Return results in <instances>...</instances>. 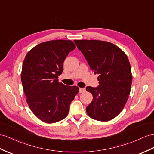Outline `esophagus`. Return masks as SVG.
<instances>
[{
	"label": "esophagus",
	"mask_w": 154,
	"mask_h": 154,
	"mask_svg": "<svg viewBox=\"0 0 154 154\" xmlns=\"http://www.w3.org/2000/svg\"><path fill=\"white\" fill-rule=\"evenodd\" d=\"M84 92H85V88H79V93H83Z\"/></svg>",
	"instance_id": "34e87169"
}]
</instances>
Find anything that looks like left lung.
<instances>
[{
	"instance_id": "left-lung-1",
	"label": "left lung",
	"mask_w": 154,
	"mask_h": 154,
	"mask_svg": "<svg viewBox=\"0 0 154 154\" xmlns=\"http://www.w3.org/2000/svg\"><path fill=\"white\" fill-rule=\"evenodd\" d=\"M74 42L90 69L100 74L98 87H86V91L93 96L86 112L96 120H111L123 110L131 91L132 74L127 55L111 42L92 39Z\"/></svg>"
}]
</instances>
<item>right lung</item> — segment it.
Wrapping results in <instances>:
<instances>
[{"instance_id": "right-lung-1", "label": "right lung", "mask_w": 154, "mask_h": 154, "mask_svg": "<svg viewBox=\"0 0 154 154\" xmlns=\"http://www.w3.org/2000/svg\"><path fill=\"white\" fill-rule=\"evenodd\" d=\"M75 49L71 40L44 42L30 49L23 61L21 78L26 101L34 115L45 123L65 118L79 92L76 86L64 85L57 79L65 58Z\"/></svg>"}]
</instances>
